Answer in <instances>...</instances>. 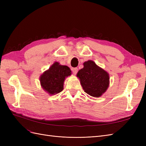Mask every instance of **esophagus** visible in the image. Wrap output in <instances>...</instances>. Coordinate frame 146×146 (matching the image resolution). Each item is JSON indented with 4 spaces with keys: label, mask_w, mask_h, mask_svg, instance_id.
I'll return each instance as SVG.
<instances>
[{
    "label": "esophagus",
    "mask_w": 146,
    "mask_h": 146,
    "mask_svg": "<svg viewBox=\"0 0 146 146\" xmlns=\"http://www.w3.org/2000/svg\"><path fill=\"white\" fill-rule=\"evenodd\" d=\"M72 72L74 74H76L77 73V71H78V68H72Z\"/></svg>",
    "instance_id": "obj_1"
}]
</instances>
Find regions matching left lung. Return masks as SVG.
Segmentation results:
<instances>
[{
    "label": "left lung",
    "mask_w": 146,
    "mask_h": 146,
    "mask_svg": "<svg viewBox=\"0 0 146 146\" xmlns=\"http://www.w3.org/2000/svg\"><path fill=\"white\" fill-rule=\"evenodd\" d=\"M77 77L84 91L94 98L102 96L110 85L109 74L92 60L83 63V68L78 70Z\"/></svg>",
    "instance_id": "8db88e82"
}]
</instances>
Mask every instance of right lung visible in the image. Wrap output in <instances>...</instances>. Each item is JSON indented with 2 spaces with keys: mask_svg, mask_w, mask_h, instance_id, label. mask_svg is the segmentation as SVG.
<instances>
[{
  "mask_svg": "<svg viewBox=\"0 0 146 146\" xmlns=\"http://www.w3.org/2000/svg\"><path fill=\"white\" fill-rule=\"evenodd\" d=\"M71 75V70L67 66L55 62L39 77L42 89L50 95L58 94L63 90L65 78Z\"/></svg>",
  "mask_w": 146,
  "mask_h": 146,
  "instance_id": "1",
  "label": "right lung"
}]
</instances>
